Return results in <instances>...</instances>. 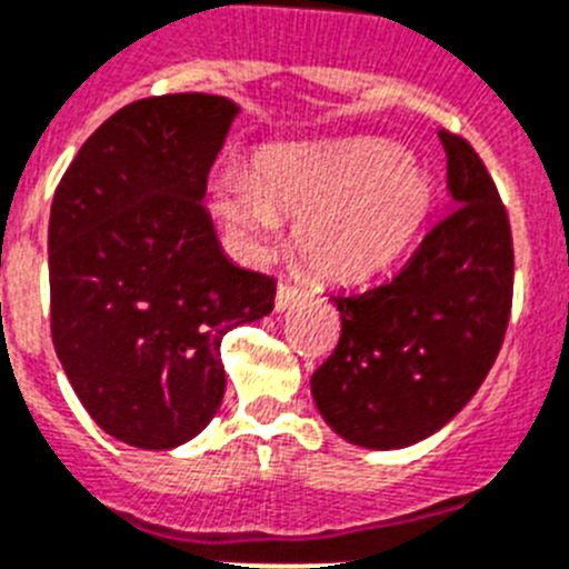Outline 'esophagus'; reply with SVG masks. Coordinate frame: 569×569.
Returning a JSON list of instances; mask_svg holds the SVG:
<instances>
[{
    "instance_id": "obj_1",
    "label": "esophagus",
    "mask_w": 569,
    "mask_h": 569,
    "mask_svg": "<svg viewBox=\"0 0 569 569\" xmlns=\"http://www.w3.org/2000/svg\"><path fill=\"white\" fill-rule=\"evenodd\" d=\"M296 299H302V288H296L290 281H279V288H276V310L290 308Z\"/></svg>"
}]
</instances>
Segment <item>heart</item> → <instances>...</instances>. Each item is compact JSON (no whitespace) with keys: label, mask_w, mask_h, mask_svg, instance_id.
<instances>
[{"label":"heart","mask_w":569,"mask_h":569,"mask_svg":"<svg viewBox=\"0 0 569 569\" xmlns=\"http://www.w3.org/2000/svg\"><path fill=\"white\" fill-rule=\"evenodd\" d=\"M431 201L429 174L386 140L276 146L259 154L252 174L216 181V210L238 241L267 250L281 218H296L299 256L328 279H359L395 261Z\"/></svg>","instance_id":"1"}]
</instances>
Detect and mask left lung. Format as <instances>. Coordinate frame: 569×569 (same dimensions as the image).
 <instances>
[{
    "mask_svg": "<svg viewBox=\"0 0 569 569\" xmlns=\"http://www.w3.org/2000/svg\"><path fill=\"white\" fill-rule=\"evenodd\" d=\"M455 210L391 279L333 293L342 333L310 391L348 443L402 449L443 429L487 380L512 313L516 252L492 174L440 132Z\"/></svg>",
    "mask_w": 569,
    "mask_h": 569,
    "instance_id": "8db88e82",
    "label": "left lung"
}]
</instances>
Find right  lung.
I'll return each mask as SVG.
<instances>
[{
	"label": "right lung",
	"instance_id": "add662e5",
	"mask_svg": "<svg viewBox=\"0 0 569 569\" xmlns=\"http://www.w3.org/2000/svg\"><path fill=\"white\" fill-rule=\"evenodd\" d=\"M236 114L201 91L134 100L53 192V348L91 420L138 449L210 423L227 386L221 339L273 310V276L232 264L203 207Z\"/></svg>",
	"mask_w": 569,
	"mask_h": 569
}]
</instances>
